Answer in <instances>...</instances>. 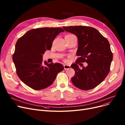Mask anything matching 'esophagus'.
Here are the masks:
<instances>
[{
	"label": "esophagus",
	"mask_w": 125,
	"mask_h": 125,
	"mask_svg": "<svg viewBox=\"0 0 125 125\" xmlns=\"http://www.w3.org/2000/svg\"><path fill=\"white\" fill-rule=\"evenodd\" d=\"M64 69H65V70H68L70 68V65H68L67 64H64Z\"/></svg>",
	"instance_id": "esophagus-1"
}]
</instances>
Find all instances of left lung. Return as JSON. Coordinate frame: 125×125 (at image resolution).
I'll return each instance as SVG.
<instances>
[{
  "label": "left lung",
  "instance_id": "left-lung-1",
  "mask_svg": "<svg viewBox=\"0 0 125 125\" xmlns=\"http://www.w3.org/2000/svg\"><path fill=\"white\" fill-rule=\"evenodd\" d=\"M65 31L75 34L78 39L76 55L80 57L71 65L75 70L71 78L74 86L83 90L92 89L101 83L108 75L113 55L107 39L94 28L74 26L63 27ZM88 65L80 70L78 64Z\"/></svg>",
  "mask_w": 125,
  "mask_h": 125
}]
</instances>
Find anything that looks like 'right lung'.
Listing matches in <instances>:
<instances>
[{"instance_id": "right-lung-1", "label": "right lung", "mask_w": 125, "mask_h": 125, "mask_svg": "<svg viewBox=\"0 0 125 125\" xmlns=\"http://www.w3.org/2000/svg\"><path fill=\"white\" fill-rule=\"evenodd\" d=\"M62 32L61 28L31 29L17 42L12 60L20 79L30 88L40 90L49 87L63 70L60 63H42L43 54L51 49L54 39Z\"/></svg>"}]
</instances>
